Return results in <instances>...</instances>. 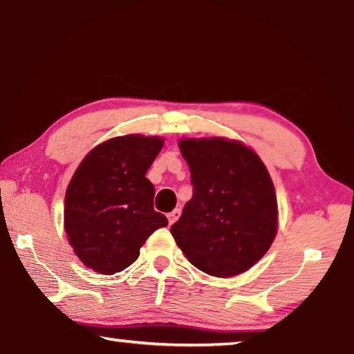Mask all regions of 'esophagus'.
<instances>
[{
  "instance_id": "34e87169",
  "label": "esophagus",
  "mask_w": 354,
  "mask_h": 354,
  "mask_svg": "<svg viewBox=\"0 0 354 354\" xmlns=\"http://www.w3.org/2000/svg\"><path fill=\"white\" fill-rule=\"evenodd\" d=\"M179 215H181V209H175V211H171L169 215H167V218H169V223L173 225L175 221L179 218Z\"/></svg>"
}]
</instances>
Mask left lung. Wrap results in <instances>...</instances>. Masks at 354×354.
<instances>
[{
    "label": "left lung",
    "instance_id": "1",
    "mask_svg": "<svg viewBox=\"0 0 354 354\" xmlns=\"http://www.w3.org/2000/svg\"><path fill=\"white\" fill-rule=\"evenodd\" d=\"M179 148L194 194L171 236L198 270L218 278L243 273L277 234V195L266 165L242 143L220 137L184 139Z\"/></svg>",
    "mask_w": 354,
    "mask_h": 354
}]
</instances>
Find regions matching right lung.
<instances>
[{
	"label": "right lung",
	"mask_w": 354,
	"mask_h": 354,
	"mask_svg": "<svg viewBox=\"0 0 354 354\" xmlns=\"http://www.w3.org/2000/svg\"><path fill=\"white\" fill-rule=\"evenodd\" d=\"M159 137H115L88 153L65 194L70 245L88 268L113 274L129 267L156 230L169 225L153 207L147 171L162 149Z\"/></svg>",
	"instance_id": "right-lung-1"
}]
</instances>
